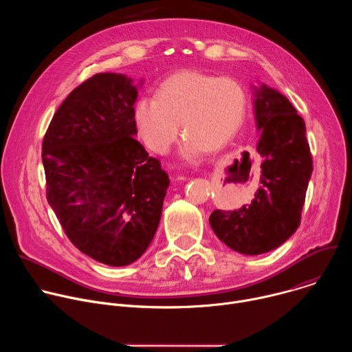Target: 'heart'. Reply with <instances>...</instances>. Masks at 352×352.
I'll return each instance as SVG.
<instances>
[{
	"label": "heart",
	"instance_id": "heart-1",
	"mask_svg": "<svg viewBox=\"0 0 352 352\" xmlns=\"http://www.w3.org/2000/svg\"><path fill=\"white\" fill-rule=\"evenodd\" d=\"M248 109L243 86L228 76L181 71L168 76L155 97H140L133 107L138 136L157 155L167 153L179 133L186 135L182 157L227 146L242 126Z\"/></svg>",
	"mask_w": 352,
	"mask_h": 352
}]
</instances>
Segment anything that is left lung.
Masks as SVG:
<instances>
[{"label":"left lung","instance_id":"8db88e82","mask_svg":"<svg viewBox=\"0 0 352 352\" xmlns=\"http://www.w3.org/2000/svg\"><path fill=\"white\" fill-rule=\"evenodd\" d=\"M255 118L262 131L261 186L249 205L214 210L209 219L219 239L243 255L266 254L296 231L314 170L305 122L285 96L255 87Z\"/></svg>","mask_w":352,"mask_h":352}]
</instances>
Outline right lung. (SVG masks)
Masks as SVG:
<instances>
[{"label":"right lung","instance_id":"obj_1","mask_svg":"<svg viewBox=\"0 0 352 352\" xmlns=\"http://www.w3.org/2000/svg\"><path fill=\"white\" fill-rule=\"evenodd\" d=\"M136 97L131 78L96 74L68 94L43 139L50 206L80 252L109 266L144 254L170 185L133 138Z\"/></svg>","mask_w":352,"mask_h":352}]
</instances>
